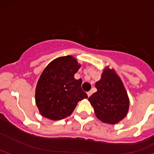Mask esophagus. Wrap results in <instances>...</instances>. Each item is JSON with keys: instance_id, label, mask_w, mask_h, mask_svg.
Masks as SVG:
<instances>
[{"instance_id": "esophagus-1", "label": "esophagus", "mask_w": 154, "mask_h": 154, "mask_svg": "<svg viewBox=\"0 0 154 154\" xmlns=\"http://www.w3.org/2000/svg\"><path fill=\"white\" fill-rule=\"evenodd\" d=\"M92 93H93V92H92V91H88V92H87V94H88V97H90L91 95L92 94Z\"/></svg>"}]
</instances>
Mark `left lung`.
<instances>
[{
	"instance_id": "8db88e82",
	"label": "left lung",
	"mask_w": 154,
	"mask_h": 154,
	"mask_svg": "<svg viewBox=\"0 0 154 154\" xmlns=\"http://www.w3.org/2000/svg\"><path fill=\"white\" fill-rule=\"evenodd\" d=\"M97 91L88 98L95 115L104 123L114 125L125 117L130 100L123 82L114 69L107 66L95 84Z\"/></svg>"
}]
</instances>
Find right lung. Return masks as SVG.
Listing matches in <instances>:
<instances>
[{
  "mask_svg": "<svg viewBox=\"0 0 154 154\" xmlns=\"http://www.w3.org/2000/svg\"><path fill=\"white\" fill-rule=\"evenodd\" d=\"M80 66L68 55L56 58L45 68L35 89V103L42 116L60 120L72 114L79 101L88 98L81 88V79L74 78Z\"/></svg>",
  "mask_w": 154,
  "mask_h": 154,
  "instance_id": "obj_1",
  "label": "right lung"
}]
</instances>
